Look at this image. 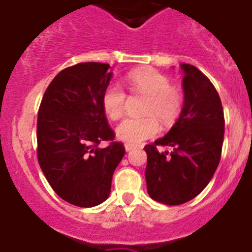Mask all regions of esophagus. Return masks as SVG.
Masks as SVG:
<instances>
[{
    "label": "esophagus",
    "mask_w": 252,
    "mask_h": 252,
    "mask_svg": "<svg viewBox=\"0 0 252 252\" xmlns=\"http://www.w3.org/2000/svg\"><path fill=\"white\" fill-rule=\"evenodd\" d=\"M134 149V146H130V144H126V152H130Z\"/></svg>",
    "instance_id": "esophagus-1"
}]
</instances>
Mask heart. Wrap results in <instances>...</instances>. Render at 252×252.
Segmentation results:
<instances>
[{"label": "heart", "instance_id": "1", "mask_svg": "<svg viewBox=\"0 0 252 252\" xmlns=\"http://www.w3.org/2000/svg\"><path fill=\"white\" fill-rule=\"evenodd\" d=\"M126 83L131 92L148 96L144 113L149 115L126 118L115 129L118 139L135 146L159 131V123L154 115L165 124L176 119L182 108V96L178 90L171 87L167 76L153 69L133 70L126 76ZM126 98V92L118 84H110L104 90L101 105L104 113L112 121H117L123 115Z\"/></svg>", "mask_w": 252, "mask_h": 252}]
</instances>
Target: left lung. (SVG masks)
Returning <instances> with one entry per match:
<instances>
[{
	"mask_svg": "<svg viewBox=\"0 0 252 252\" xmlns=\"http://www.w3.org/2000/svg\"><path fill=\"white\" fill-rule=\"evenodd\" d=\"M183 108L164 137L144 147L147 192L154 201L174 206L205 189L220 163L225 118L219 93L197 67L181 64ZM157 145L171 146L158 152Z\"/></svg>",
	"mask_w": 252,
	"mask_h": 252,
	"instance_id": "8db88e82",
	"label": "left lung"
}]
</instances>
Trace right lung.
Returning a JSON list of instances; mask_svg holds the SVG:
<instances>
[{
    "instance_id": "right-lung-1",
    "label": "right lung",
    "mask_w": 252,
    "mask_h": 252,
    "mask_svg": "<svg viewBox=\"0 0 252 252\" xmlns=\"http://www.w3.org/2000/svg\"><path fill=\"white\" fill-rule=\"evenodd\" d=\"M109 64L81 63L55 76L37 115V159L54 191L71 205L94 207L110 194L115 168L124 157L113 140L101 105L112 80Z\"/></svg>"
}]
</instances>
